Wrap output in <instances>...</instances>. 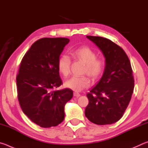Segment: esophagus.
I'll list each match as a JSON object with an SVG mask.
<instances>
[{
  "mask_svg": "<svg viewBox=\"0 0 148 148\" xmlns=\"http://www.w3.org/2000/svg\"><path fill=\"white\" fill-rule=\"evenodd\" d=\"M74 96L75 97H79L80 96V94L78 93V92H74Z\"/></svg>",
  "mask_w": 148,
  "mask_h": 148,
  "instance_id": "esophagus-1",
  "label": "esophagus"
}]
</instances>
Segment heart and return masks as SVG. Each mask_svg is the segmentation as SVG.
<instances>
[{
    "mask_svg": "<svg viewBox=\"0 0 148 148\" xmlns=\"http://www.w3.org/2000/svg\"><path fill=\"white\" fill-rule=\"evenodd\" d=\"M74 58L80 60L86 64L83 71L92 79H97L102 74L104 69V62L101 59H97V55L94 50L89 47L84 46L77 48L72 52ZM71 60L67 55H62L57 61V68L60 73L64 77L70 72ZM90 79L88 77L73 76L65 82L64 86L74 91L79 92L87 88L90 86Z\"/></svg>",
    "mask_w": 148,
    "mask_h": 148,
    "instance_id": "b5f03b06",
    "label": "heart"
}]
</instances>
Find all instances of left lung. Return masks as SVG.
Returning a JSON list of instances; mask_svg holds the SVG:
<instances>
[{
    "instance_id": "left-lung-1",
    "label": "left lung",
    "mask_w": 148,
    "mask_h": 148,
    "mask_svg": "<svg viewBox=\"0 0 148 148\" xmlns=\"http://www.w3.org/2000/svg\"><path fill=\"white\" fill-rule=\"evenodd\" d=\"M105 58L103 75L87 94L89 104L85 115L95 124H112L121 118L131 99L134 78L131 62L121 47L109 39L87 36Z\"/></svg>"
}]
</instances>
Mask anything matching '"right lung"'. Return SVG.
Returning a JSON list of instances; mask_svg holds the SVG:
<instances>
[{"instance_id":"right-lung-1","label":"right lung","mask_w":148,"mask_h":148,"mask_svg":"<svg viewBox=\"0 0 148 148\" xmlns=\"http://www.w3.org/2000/svg\"><path fill=\"white\" fill-rule=\"evenodd\" d=\"M70 40L43 38L34 42L22 59L16 82L23 113L44 128L56 127L64 119V106L73 97L71 89L54 90L62 83L57 61Z\"/></svg>"}]
</instances>
